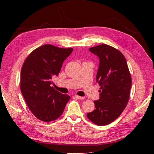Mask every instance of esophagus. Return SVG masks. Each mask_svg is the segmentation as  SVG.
<instances>
[{"label":"esophagus","instance_id":"obj_1","mask_svg":"<svg viewBox=\"0 0 154 154\" xmlns=\"http://www.w3.org/2000/svg\"><path fill=\"white\" fill-rule=\"evenodd\" d=\"M75 97H76L77 99H79V100H83V99L85 98L84 97H83V96H78V95H75Z\"/></svg>","mask_w":154,"mask_h":154}]
</instances>
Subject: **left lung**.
<instances>
[{
  "label": "left lung",
  "instance_id": "left-lung-1",
  "mask_svg": "<svg viewBox=\"0 0 154 154\" xmlns=\"http://www.w3.org/2000/svg\"><path fill=\"white\" fill-rule=\"evenodd\" d=\"M89 50L99 58L96 82L100 85V98L94 101L95 109L88 118L98 126L111 123L120 116L130 98L132 79L126 60L118 49L106 44Z\"/></svg>",
  "mask_w": 154,
  "mask_h": 154
}]
</instances>
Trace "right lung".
<instances>
[{"mask_svg": "<svg viewBox=\"0 0 154 154\" xmlns=\"http://www.w3.org/2000/svg\"><path fill=\"white\" fill-rule=\"evenodd\" d=\"M72 48L43 45L27 56L21 70L20 90L31 112L45 122L58 119L63 113L70 96L51 86L58 76L64 60Z\"/></svg>", "mask_w": 154, "mask_h": 154, "instance_id": "add662e5", "label": "right lung"}]
</instances>
